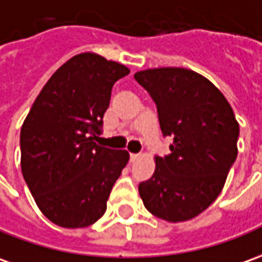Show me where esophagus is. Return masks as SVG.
<instances>
[{"instance_id":"34e87169","label":"esophagus","mask_w":262,"mask_h":262,"mask_svg":"<svg viewBox=\"0 0 262 262\" xmlns=\"http://www.w3.org/2000/svg\"><path fill=\"white\" fill-rule=\"evenodd\" d=\"M138 157H140V154H129V160H131V162H134L135 160H138Z\"/></svg>"}]
</instances>
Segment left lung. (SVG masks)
<instances>
[{"label":"left lung","instance_id":"8db88e82","mask_svg":"<svg viewBox=\"0 0 262 262\" xmlns=\"http://www.w3.org/2000/svg\"><path fill=\"white\" fill-rule=\"evenodd\" d=\"M134 78L155 101L162 134L172 137L171 154L155 155L154 174L140 184V196L155 217L192 220L223 191L238 154V121L224 94L192 70L148 68Z\"/></svg>","mask_w":262,"mask_h":262}]
</instances>
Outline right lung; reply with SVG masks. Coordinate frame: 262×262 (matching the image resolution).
I'll return each mask as SVG.
<instances>
[{
  "instance_id": "right-lung-1",
  "label": "right lung",
  "mask_w": 262,
  "mask_h": 262,
  "mask_svg": "<svg viewBox=\"0 0 262 262\" xmlns=\"http://www.w3.org/2000/svg\"><path fill=\"white\" fill-rule=\"evenodd\" d=\"M128 74L120 62L81 52L52 74L25 117L21 171L38 208L54 224L84 228L107 210L129 154L95 141L114 82Z\"/></svg>"
}]
</instances>
